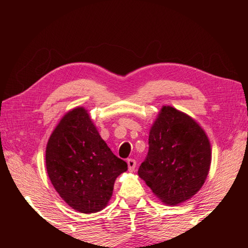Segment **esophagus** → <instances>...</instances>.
<instances>
[{
    "label": "esophagus",
    "mask_w": 248,
    "mask_h": 248,
    "mask_svg": "<svg viewBox=\"0 0 248 248\" xmlns=\"http://www.w3.org/2000/svg\"><path fill=\"white\" fill-rule=\"evenodd\" d=\"M127 164H128L129 170L133 171L134 169H136V166H137V162H136V159H133V158H128L127 159Z\"/></svg>",
    "instance_id": "34e87169"
}]
</instances>
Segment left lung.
<instances>
[{
	"label": "left lung",
	"mask_w": 248,
	"mask_h": 248,
	"mask_svg": "<svg viewBox=\"0 0 248 248\" xmlns=\"http://www.w3.org/2000/svg\"><path fill=\"white\" fill-rule=\"evenodd\" d=\"M210 163V142L200 125L164 106L150 130L149 152L138 174L163 202L174 205L200 189Z\"/></svg>",
	"instance_id": "8db88e82"
}]
</instances>
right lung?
I'll list each match as a JSON object with an SVG mask.
<instances>
[{"instance_id":"1","label":"right lung","mask_w":248,"mask_h":248,"mask_svg":"<svg viewBox=\"0 0 248 248\" xmlns=\"http://www.w3.org/2000/svg\"><path fill=\"white\" fill-rule=\"evenodd\" d=\"M46 166L54 189L82 213L106 207L118 176L128 170L100 138L82 107L69 111L53 130L46 149Z\"/></svg>"}]
</instances>
